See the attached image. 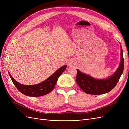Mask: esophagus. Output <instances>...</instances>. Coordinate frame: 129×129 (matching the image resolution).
Instances as JSON below:
<instances>
[{"label": "esophagus", "mask_w": 129, "mask_h": 129, "mask_svg": "<svg viewBox=\"0 0 129 129\" xmlns=\"http://www.w3.org/2000/svg\"><path fill=\"white\" fill-rule=\"evenodd\" d=\"M68 66H72V62H71V61L68 62Z\"/></svg>", "instance_id": "esophagus-1"}]
</instances>
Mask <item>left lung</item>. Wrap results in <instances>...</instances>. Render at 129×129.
I'll return each instance as SVG.
<instances>
[{
    "label": "left lung",
    "instance_id": "1",
    "mask_svg": "<svg viewBox=\"0 0 129 129\" xmlns=\"http://www.w3.org/2000/svg\"><path fill=\"white\" fill-rule=\"evenodd\" d=\"M120 61L117 69L109 77L97 79L77 69L76 82L79 87L88 94L101 95L110 91L118 83L124 69L123 50L120 45Z\"/></svg>",
    "mask_w": 129,
    "mask_h": 129
}]
</instances>
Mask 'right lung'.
I'll use <instances>...</instances> for the list:
<instances>
[{
  "mask_svg": "<svg viewBox=\"0 0 129 129\" xmlns=\"http://www.w3.org/2000/svg\"><path fill=\"white\" fill-rule=\"evenodd\" d=\"M67 65L63 66L53 73L48 79L42 82L34 85H24L18 82L11 76L10 72L9 74L13 84L18 90L23 94L30 97H39L48 94L51 92L57 82L58 78L61 75L67 67Z\"/></svg>",
  "mask_w": 129,
  "mask_h": 129,
  "instance_id": "1",
  "label": "right lung"
}]
</instances>
